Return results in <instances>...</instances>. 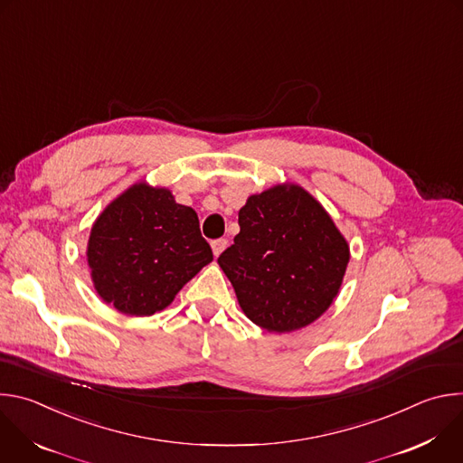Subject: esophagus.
<instances>
[{"label":"esophagus","mask_w":463,"mask_h":463,"mask_svg":"<svg viewBox=\"0 0 463 463\" xmlns=\"http://www.w3.org/2000/svg\"><path fill=\"white\" fill-rule=\"evenodd\" d=\"M227 240L225 238H218V240H213L211 241V247H213V252H214V256H220L223 250H225V247H227Z\"/></svg>","instance_id":"obj_1"}]
</instances>
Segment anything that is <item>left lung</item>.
I'll return each instance as SVG.
<instances>
[{
  "label": "left lung",
  "mask_w": 463,
  "mask_h": 463,
  "mask_svg": "<svg viewBox=\"0 0 463 463\" xmlns=\"http://www.w3.org/2000/svg\"><path fill=\"white\" fill-rule=\"evenodd\" d=\"M238 223L218 263L256 326L295 332L332 306L350 249L313 195L297 184L273 186L249 197Z\"/></svg>",
  "instance_id": "1"
}]
</instances>
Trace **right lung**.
<instances>
[{"label":"right lung","mask_w":463,"mask_h":463,"mask_svg":"<svg viewBox=\"0 0 463 463\" xmlns=\"http://www.w3.org/2000/svg\"><path fill=\"white\" fill-rule=\"evenodd\" d=\"M213 261L194 209L166 188L134 184L97 218L88 263L97 293L120 313L148 317Z\"/></svg>","instance_id":"obj_1"}]
</instances>
